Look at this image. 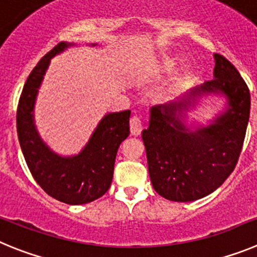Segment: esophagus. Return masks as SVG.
I'll use <instances>...</instances> for the list:
<instances>
[{
	"instance_id": "obj_1",
	"label": "esophagus",
	"mask_w": 257,
	"mask_h": 257,
	"mask_svg": "<svg viewBox=\"0 0 257 257\" xmlns=\"http://www.w3.org/2000/svg\"><path fill=\"white\" fill-rule=\"evenodd\" d=\"M129 125H131V133L133 136H138L142 132V119L140 116H132L131 121H129Z\"/></svg>"
}]
</instances>
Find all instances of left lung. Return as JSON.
I'll use <instances>...</instances> for the list:
<instances>
[{"mask_svg": "<svg viewBox=\"0 0 257 257\" xmlns=\"http://www.w3.org/2000/svg\"><path fill=\"white\" fill-rule=\"evenodd\" d=\"M214 79L180 100L150 110L143 129L149 173L155 191L177 202L200 200L218 189L237 165L249 117V91L237 69L214 55ZM220 94L227 108L207 127L188 128L185 111L203 94Z\"/></svg>", "mask_w": 257, "mask_h": 257, "instance_id": "left-lung-1", "label": "left lung"}]
</instances>
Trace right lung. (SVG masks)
I'll use <instances>...</instances> for the list:
<instances>
[{"instance_id":"obj_1","label":"right lung","mask_w":257,"mask_h":257,"mask_svg":"<svg viewBox=\"0 0 257 257\" xmlns=\"http://www.w3.org/2000/svg\"><path fill=\"white\" fill-rule=\"evenodd\" d=\"M73 45L60 42L29 74L18 105L16 129L28 168L41 188L57 201L83 205L102 197L111 186L117 149L129 136L131 110L106 114L84 149L74 156H60L43 142L34 124L38 89L51 59Z\"/></svg>"}]
</instances>
